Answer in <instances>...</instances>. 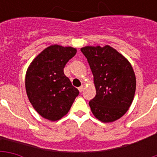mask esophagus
Returning <instances> with one entry per match:
<instances>
[{"mask_svg":"<svg viewBox=\"0 0 157 157\" xmlns=\"http://www.w3.org/2000/svg\"><path fill=\"white\" fill-rule=\"evenodd\" d=\"M78 90L81 92H83V91H84V86H80V87H79V88H78Z\"/></svg>","mask_w":157,"mask_h":157,"instance_id":"1","label":"esophagus"}]
</instances>
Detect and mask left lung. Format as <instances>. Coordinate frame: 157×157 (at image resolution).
<instances>
[{"label":"left lung","instance_id":"8db88e82","mask_svg":"<svg viewBox=\"0 0 157 157\" xmlns=\"http://www.w3.org/2000/svg\"><path fill=\"white\" fill-rule=\"evenodd\" d=\"M92 70L95 98L89 102L100 121L113 122L128 111L135 96L136 80L130 63L116 49L86 46L81 48Z\"/></svg>","mask_w":157,"mask_h":157}]
</instances>
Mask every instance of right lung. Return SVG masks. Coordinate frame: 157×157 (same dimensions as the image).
Masks as SVG:
<instances>
[{"label":"right lung","instance_id":"add662e5","mask_svg":"<svg viewBox=\"0 0 157 157\" xmlns=\"http://www.w3.org/2000/svg\"><path fill=\"white\" fill-rule=\"evenodd\" d=\"M72 47L51 45L36 57L27 71L25 86L33 107L46 119L56 121L69 112L78 89L64 74L66 63L74 57Z\"/></svg>","mask_w":157,"mask_h":157}]
</instances>
